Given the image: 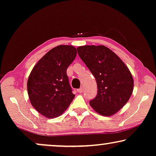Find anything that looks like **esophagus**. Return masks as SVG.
Listing matches in <instances>:
<instances>
[{
    "mask_svg": "<svg viewBox=\"0 0 156 156\" xmlns=\"http://www.w3.org/2000/svg\"><path fill=\"white\" fill-rule=\"evenodd\" d=\"M77 92H78V93H83V88H79V89L77 90Z\"/></svg>",
    "mask_w": 156,
    "mask_h": 156,
    "instance_id": "34e87169",
    "label": "esophagus"
}]
</instances>
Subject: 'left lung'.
<instances>
[{
	"label": "left lung",
	"instance_id": "1",
	"mask_svg": "<svg viewBox=\"0 0 156 156\" xmlns=\"http://www.w3.org/2000/svg\"><path fill=\"white\" fill-rule=\"evenodd\" d=\"M77 51L97 82L98 94L90 105L101 115H115L132 94L133 80L130 71L117 54L105 46H82Z\"/></svg>",
	"mask_w": 156,
	"mask_h": 156
}]
</instances>
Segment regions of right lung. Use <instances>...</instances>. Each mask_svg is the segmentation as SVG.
I'll return each instance as SVG.
<instances>
[{"label": "right lung", "mask_w": 156, "mask_h": 156, "mask_svg": "<svg viewBox=\"0 0 156 156\" xmlns=\"http://www.w3.org/2000/svg\"><path fill=\"white\" fill-rule=\"evenodd\" d=\"M76 54L73 46H57L37 63L30 74L27 93L30 102L46 117L52 119L62 115L75 97L66 71Z\"/></svg>", "instance_id": "add662e5"}]
</instances>
